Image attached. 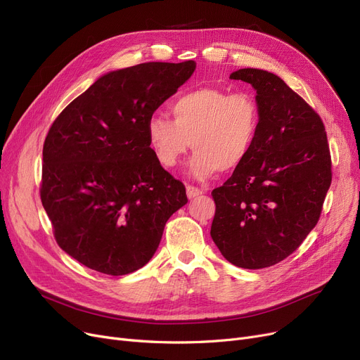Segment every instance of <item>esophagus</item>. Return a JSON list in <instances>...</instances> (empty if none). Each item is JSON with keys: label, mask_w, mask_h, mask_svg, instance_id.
I'll list each match as a JSON object with an SVG mask.
<instances>
[{"label": "esophagus", "mask_w": 360, "mask_h": 360, "mask_svg": "<svg viewBox=\"0 0 360 360\" xmlns=\"http://www.w3.org/2000/svg\"><path fill=\"white\" fill-rule=\"evenodd\" d=\"M201 194H202V191L200 190V188L193 186V185H188L186 186V195H188V198H195V197H198Z\"/></svg>", "instance_id": "34e87169"}]
</instances>
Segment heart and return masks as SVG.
<instances>
[{
  "instance_id": "b5f03b06",
  "label": "heart",
  "mask_w": 360,
  "mask_h": 360,
  "mask_svg": "<svg viewBox=\"0 0 360 360\" xmlns=\"http://www.w3.org/2000/svg\"><path fill=\"white\" fill-rule=\"evenodd\" d=\"M174 120L151 113L146 124L148 144L163 167H174L190 147V172L197 179L232 174L255 148L261 109L250 93L205 86L188 90L170 103Z\"/></svg>"
}]
</instances>
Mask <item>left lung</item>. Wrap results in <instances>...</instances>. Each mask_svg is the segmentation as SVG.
Returning <instances> with one entry per match:
<instances>
[{
    "mask_svg": "<svg viewBox=\"0 0 360 360\" xmlns=\"http://www.w3.org/2000/svg\"><path fill=\"white\" fill-rule=\"evenodd\" d=\"M261 109L251 156L212 195L210 235L236 267L258 270L288 258L319 220L331 185V155L318 113L276 74L242 68Z\"/></svg>",
    "mask_w": 360,
    "mask_h": 360,
    "instance_id": "obj_1",
    "label": "left lung"
}]
</instances>
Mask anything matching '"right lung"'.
I'll return each instance as SVG.
<instances>
[{"mask_svg":"<svg viewBox=\"0 0 360 360\" xmlns=\"http://www.w3.org/2000/svg\"><path fill=\"white\" fill-rule=\"evenodd\" d=\"M194 70L184 61L110 71L51 125L41 200L56 243L83 266L109 276L141 269L167 219L188 202L185 185L158 162L146 124Z\"/></svg>","mask_w":360,"mask_h":360,"instance_id":"obj_1","label":"right lung"}]
</instances>
